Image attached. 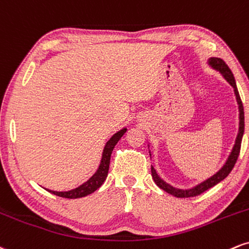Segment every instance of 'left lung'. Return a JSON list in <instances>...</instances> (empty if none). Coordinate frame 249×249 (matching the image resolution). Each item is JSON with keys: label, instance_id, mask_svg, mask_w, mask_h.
Returning a JSON list of instances; mask_svg holds the SVG:
<instances>
[{"label": "left lung", "instance_id": "left-lung-1", "mask_svg": "<svg viewBox=\"0 0 249 249\" xmlns=\"http://www.w3.org/2000/svg\"><path fill=\"white\" fill-rule=\"evenodd\" d=\"M207 64H209V66L212 67L213 70H215V71H218L219 73H220V74L223 75L225 79H226L227 83H229L231 86L233 87V89H234V94H235L236 102H238V108H239L238 135H236L235 143H234V145H233L232 151H231L229 157H227L226 162H225V164L221 166L220 170L215 172L213 176L207 178V179L204 180V182L197 184V185L194 186V188H191V189H185V190L177 189V188H175V186L170 185V184H168L165 180H163L162 178L159 176V174H157L156 170H155L154 166L151 165V175H153V179H154V182L156 183V185L162 190H164L165 192H168V194L175 196V197H177V198L196 197V196L203 194V192H205L206 190L211 189L212 186L217 185L218 183H220L221 180H224L225 178L229 176L230 172L232 171V169L234 168L236 160H238V157H239V153H240L241 141H242V136H244V130H245V113H244V106H242V101H241L240 95H239V92H238V87H236V84H235L234 75H233V73L230 70V67L226 65V63H225L223 59H220V58H215V57L209 58ZM149 154H150V156H151L150 150H149Z\"/></svg>", "mask_w": 249, "mask_h": 249}]
</instances>
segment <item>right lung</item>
Segmentation results:
<instances>
[{"mask_svg": "<svg viewBox=\"0 0 249 249\" xmlns=\"http://www.w3.org/2000/svg\"><path fill=\"white\" fill-rule=\"evenodd\" d=\"M127 131V128H122L121 130H119L118 133H115L114 135L108 140L106 144H105L104 151H102V156L100 160V165H99L98 170L95 171V174L89 178L87 182L81 184L78 188L70 190V191H52V190H48L49 192L53 194L58 197L63 198H69V199H74V198H81L85 196H89L93 192L96 191L100 186L104 184L106 180L107 175H108V169H109V162H110V155L114 147H115L116 143L119 142V140L124 136V134Z\"/></svg>", "mask_w": 249, "mask_h": 249, "instance_id": "1", "label": "right lung"}]
</instances>
